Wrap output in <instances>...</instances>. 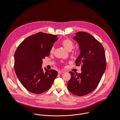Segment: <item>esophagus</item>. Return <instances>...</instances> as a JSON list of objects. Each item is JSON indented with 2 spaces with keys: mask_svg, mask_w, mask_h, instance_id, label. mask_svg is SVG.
<instances>
[{
  "mask_svg": "<svg viewBox=\"0 0 120 120\" xmlns=\"http://www.w3.org/2000/svg\"><path fill=\"white\" fill-rule=\"evenodd\" d=\"M64 71H62V70H59V71H58V74H63V73H64Z\"/></svg>",
  "mask_w": 120,
  "mask_h": 120,
  "instance_id": "34e87169",
  "label": "esophagus"
}]
</instances>
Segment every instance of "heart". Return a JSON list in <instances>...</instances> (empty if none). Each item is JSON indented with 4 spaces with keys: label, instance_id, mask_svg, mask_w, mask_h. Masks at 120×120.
<instances>
[{
    "label": "heart",
    "instance_id": "1",
    "mask_svg": "<svg viewBox=\"0 0 120 120\" xmlns=\"http://www.w3.org/2000/svg\"><path fill=\"white\" fill-rule=\"evenodd\" d=\"M62 45L64 47V48L67 50L68 51H70L74 47V43L69 39H65L62 41ZM54 50V46L51 47L50 49V53H53Z\"/></svg>",
    "mask_w": 120,
    "mask_h": 120
}]
</instances>
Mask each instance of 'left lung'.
I'll use <instances>...</instances> for the list:
<instances>
[{
    "instance_id": "obj_1",
    "label": "left lung",
    "mask_w": 120,
    "mask_h": 120,
    "mask_svg": "<svg viewBox=\"0 0 120 120\" xmlns=\"http://www.w3.org/2000/svg\"><path fill=\"white\" fill-rule=\"evenodd\" d=\"M78 44L80 54L75 61L82 65L81 74L69 72L71 79L67 88L77 96H83L94 91L106 69V58L103 46L90 34L78 32L73 38Z\"/></svg>"
}]
</instances>
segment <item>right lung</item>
Returning <instances> with one entry per match:
<instances>
[{
  "label": "right lung",
  "instance_id": "right-lung-1",
  "mask_svg": "<svg viewBox=\"0 0 120 120\" xmlns=\"http://www.w3.org/2000/svg\"><path fill=\"white\" fill-rule=\"evenodd\" d=\"M58 39L57 36L39 32L26 38L14 55V69L19 81L28 91L42 94L52 86L56 71L42 68V59L48 56L50 49Z\"/></svg>",
  "mask_w": 120,
  "mask_h": 120
}]
</instances>
